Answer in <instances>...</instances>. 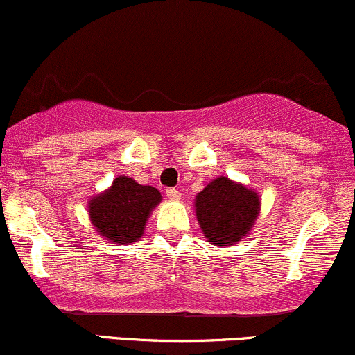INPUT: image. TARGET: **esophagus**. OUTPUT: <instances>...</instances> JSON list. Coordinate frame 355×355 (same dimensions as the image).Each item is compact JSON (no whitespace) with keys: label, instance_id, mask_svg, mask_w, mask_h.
<instances>
[{"label":"esophagus","instance_id":"34e87169","mask_svg":"<svg viewBox=\"0 0 355 355\" xmlns=\"http://www.w3.org/2000/svg\"><path fill=\"white\" fill-rule=\"evenodd\" d=\"M166 197L172 198V200H180L182 193H180V190H177V189H168L166 190Z\"/></svg>","mask_w":355,"mask_h":355}]
</instances>
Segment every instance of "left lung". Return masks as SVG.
Listing matches in <instances>:
<instances>
[{"mask_svg":"<svg viewBox=\"0 0 355 355\" xmlns=\"http://www.w3.org/2000/svg\"><path fill=\"white\" fill-rule=\"evenodd\" d=\"M259 211L260 198L257 191L227 177L211 180L195 197L198 225L209 242L218 247L234 245L245 237Z\"/></svg>","mask_w":355,"mask_h":355,"instance_id":"obj_1","label":"left lung"}]
</instances>
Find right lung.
<instances>
[{
  "label": "right lung",
  "mask_w": 355,
  "mask_h": 355,
  "mask_svg": "<svg viewBox=\"0 0 355 355\" xmlns=\"http://www.w3.org/2000/svg\"><path fill=\"white\" fill-rule=\"evenodd\" d=\"M160 202L157 189L121 175L108 190L89 200L88 215L101 237L118 245H130L144 235L146 220Z\"/></svg>",
  "instance_id": "obj_1"
}]
</instances>
